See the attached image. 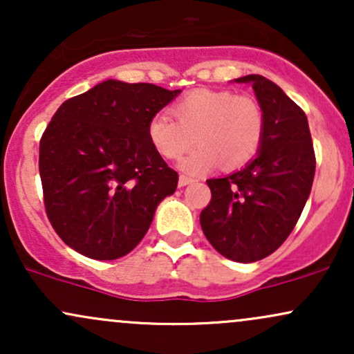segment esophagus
Here are the masks:
<instances>
[{"label": "esophagus", "mask_w": 354, "mask_h": 354, "mask_svg": "<svg viewBox=\"0 0 354 354\" xmlns=\"http://www.w3.org/2000/svg\"><path fill=\"white\" fill-rule=\"evenodd\" d=\"M189 183H193V178L185 176V174H181L180 180H178V185H180V188H183V186H186V185H189Z\"/></svg>", "instance_id": "obj_1"}]
</instances>
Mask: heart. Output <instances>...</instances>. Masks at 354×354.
I'll list each match as a JSON object with an SVG mask.
<instances>
[{"instance_id": "heart-1", "label": "heart", "mask_w": 354, "mask_h": 354, "mask_svg": "<svg viewBox=\"0 0 354 354\" xmlns=\"http://www.w3.org/2000/svg\"><path fill=\"white\" fill-rule=\"evenodd\" d=\"M173 115L158 113L148 123V138L166 160L183 158L180 168L203 174L223 163L236 169L250 163L259 151L265 135V113L254 98L230 89H194L178 103Z\"/></svg>"}]
</instances>
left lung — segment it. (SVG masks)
Returning a JSON list of instances; mask_svg holds the SVG:
<instances>
[{"label":"left lung","mask_w":354,"mask_h":354,"mask_svg":"<svg viewBox=\"0 0 354 354\" xmlns=\"http://www.w3.org/2000/svg\"><path fill=\"white\" fill-rule=\"evenodd\" d=\"M250 83L265 113L259 151L245 168L208 180L211 201L200 214L203 233L225 258L253 263L283 245L310 198L316 158L304 111L261 75Z\"/></svg>","instance_id":"1"}]
</instances>
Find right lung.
Here are the masks:
<instances>
[{
  "label": "right lung",
  "mask_w": 354,
  "mask_h": 354,
  "mask_svg": "<svg viewBox=\"0 0 354 354\" xmlns=\"http://www.w3.org/2000/svg\"><path fill=\"white\" fill-rule=\"evenodd\" d=\"M181 89L106 80L64 101L39 141L44 208L58 236L93 259L128 254L178 186L148 123Z\"/></svg>",
  "instance_id": "1"
}]
</instances>
